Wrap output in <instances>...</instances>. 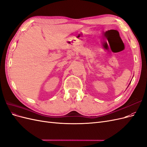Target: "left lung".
<instances>
[{"instance_id":"obj_1","label":"left lung","mask_w":147,"mask_h":147,"mask_svg":"<svg viewBox=\"0 0 147 147\" xmlns=\"http://www.w3.org/2000/svg\"><path fill=\"white\" fill-rule=\"evenodd\" d=\"M129 84H130V83H129Z\"/></svg>"}]
</instances>
